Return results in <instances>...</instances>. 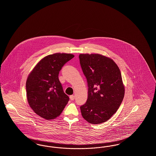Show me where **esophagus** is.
<instances>
[{"mask_svg":"<svg viewBox=\"0 0 156 156\" xmlns=\"http://www.w3.org/2000/svg\"><path fill=\"white\" fill-rule=\"evenodd\" d=\"M69 98H70V99H71V101H73L75 99L74 95H70V96H69Z\"/></svg>","mask_w":156,"mask_h":156,"instance_id":"34e87169","label":"esophagus"}]
</instances>
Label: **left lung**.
Listing matches in <instances>:
<instances>
[{
	"label": "left lung",
	"mask_w": 156,
	"mask_h": 156,
	"mask_svg": "<svg viewBox=\"0 0 156 156\" xmlns=\"http://www.w3.org/2000/svg\"><path fill=\"white\" fill-rule=\"evenodd\" d=\"M80 64L88 87L87 102L80 107L83 119L92 124L108 120L125 95V86L117 64L99 54H81Z\"/></svg>",
	"instance_id": "left-lung-1"
}]
</instances>
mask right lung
<instances>
[{
	"label": "right lung",
	"mask_w": 156,
	"mask_h": 156,
	"mask_svg": "<svg viewBox=\"0 0 156 156\" xmlns=\"http://www.w3.org/2000/svg\"><path fill=\"white\" fill-rule=\"evenodd\" d=\"M74 57L72 54L55 53L41 59L26 81L28 103L37 115L47 120L59 116L69 101L58 78L64 65Z\"/></svg>",
	"instance_id": "right-lung-1"
}]
</instances>
